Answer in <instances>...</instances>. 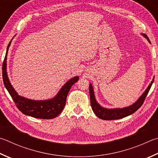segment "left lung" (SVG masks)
Returning a JSON list of instances; mask_svg holds the SVG:
<instances>
[{
	"instance_id": "8db88e82",
	"label": "left lung",
	"mask_w": 158,
	"mask_h": 158,
	"mask_svg": "<svg viewBox=\"0 0 158 158\" xmlns=\"http://www.w3.org/2000/svg\"><path fill=\"white\" fill-rule=\"evenodd\" d=\"M146 39H147L149 43L150 40H149L147 35L145 34H142ZM154 79L149 84L148 88L146 89L144 93H143L139 98L137 100V101L134 103L133 105L130 106L122 108H113V109H108L102 107L100 106L97 102L96 101L95 97H94V90L93 87L92 86V84H90L89 85V93H90V104L92 109H93L94 114L99 117V118L104 120H114V119H122L124 117H127L130 114L134 113L135 112L137 111L138 109L142 106L143 103L144 102V99L146 97L148 94V91L150 90V88L151 87L152 84H153Z\"/></svg>"
}]
</instances>
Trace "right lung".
<instances>
[{"mask_svg": "<svg viewBox=\"0 0 158 158\" xmlns=\"http://www.w3.org/2000/svg\"><path fill=\"white\" fill-rule=\"evenodd\" d=\"M11 41L8 44L3 63H2V80L5 88L15 103L16 107L24 114L39 119H53L61 113L66 103V98L72 85L79 80V77H74L64 84L56 95L50 99H29L18 94L12 87L7 73V56Z\"/></svg>", "mask_w": 158, "mask_h": 158, "instance_id": "add662e5", "label": "right lung"}]
</instances>
